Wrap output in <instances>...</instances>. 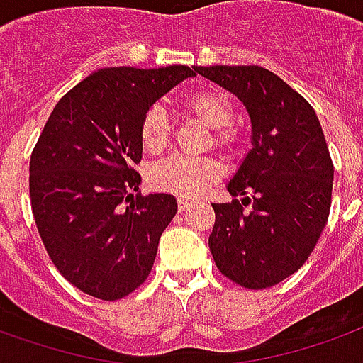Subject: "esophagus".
<instances>
[{"label":"esophagus","instance_id":"1","mask_svg":"<svg viewBox=\"0 0 363 363\" xmlns=\"http://www.w3.org/2000/svg\"><path fill=\"white\" fill-rule=\"evenodd\" d=\"M177 203H179V211H186V209L192 206V200H190V198H184V196H181V198L177 200Z\"/></svg>","mask_w":363,"mask_h":363}]
</instances>
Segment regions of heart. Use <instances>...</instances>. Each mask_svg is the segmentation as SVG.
<instances>
[{
  "label": "heart",
  "mask_w": 363,
  "mask_h": 363,
  "mask_svg": "<svg viewBox=\"0 0 363 363\" xmlns=\"http://www.w3.org/2000/svg\"><path fill=\"white\" fill-rule=\"evenodd\" d=\"M179 106L186 115L198 119L208 128H213V144L227 154H236L242 146V134L235 128V107L225 92L217 88H203L184 94ZM171 138V125L160 107H150L140 123V142L147 154H161ZM221 163L216 160H194L184 155H173L157 163L150 182L161 192L181 196H200L221 177Z\"/></svg>",
  "instance_id": "heart-1"
}]
</instances>
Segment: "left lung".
<instances>
[{
    "label": "left lung",
    "instance_id": "left-lung-1",
    "mask_svg": "<svg viewBox=\"0 0 363 363\" xmlns=\"http://www.w3.org/2000/svg\"><path fill=\"white\" fill-rule=\"evenodd\" d=\"M194 71L242 99L254 140L229 182L235 200L211 203V256L233 283L269 289L306 264L329 219L335 169L323 130L313 107L264 67Z\"/></svg>",
    "mask_w": 363,
    "mask_h": 363
}]
</instances>
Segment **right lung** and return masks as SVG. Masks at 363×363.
I'll use <instances>...</instances> for the list:
<instances>
[{
  "mask_svg": "<svg viewBox=\"0 0 363 363\" xmlns=\"http://www.w3.org/2000/svg\"><path fill=\"white\" fill-rule=\"evenodd\" d=\"M186 65L111 67L59 99L30 155L32 216L53 265L79 291L113 302L154 267L177 213L171 194H142L140 123Z\"/></svg>",
  "mask_w": 363,
  "mask_h": 363,
  "instance_id": "add662e5",
  "label": "right lung"
}]
</instances>
